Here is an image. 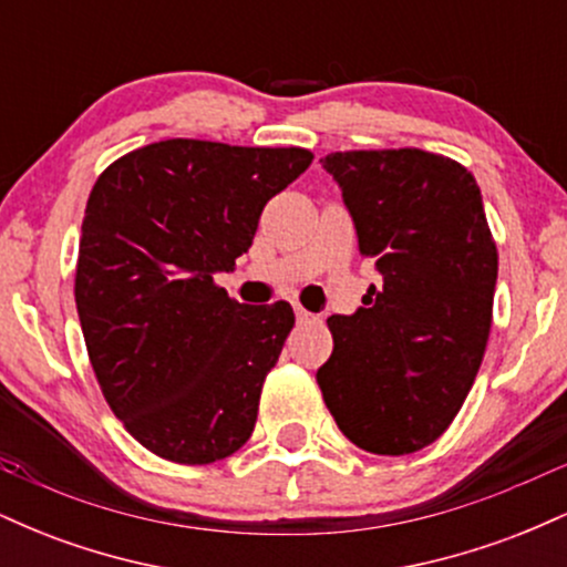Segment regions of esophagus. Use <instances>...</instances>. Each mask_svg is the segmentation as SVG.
<instances>
[{"instance_id":"34e87169","label":"esophagus","mask_w":567,"mask_h":567,"mask_svg":"<svg viewBox=\"0 0 567 567\" xmlns=\"http://www.w3.org/2000/svg\"><path fill=\"white\" fill-rule=\"evenodd\" d=\"M296 320L301 322V324H309V322H317V317L311 315V311H306V309H301V306H296Z\"/></svg>"}]
</instances>
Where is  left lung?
<instances>
[{
	"instance_id": "1",
	"label": "left lung",
	"mask_w": 567,
	"mask_h": 567,
	"mask_svg": "<svg viewBox=\"0 0 567 567\" xmlns=\"http://www.w3.org/2000/svg\"><path fill=\"white\" fill-rule=\"evenodd\" d=\"M360 252L383 282L351 317L333 315V354L317 370L338 429L379 455L432 445L483 365L498 250L464 165L421 148L333 152Z\"/></svg>"
}]
</instances>
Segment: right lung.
Listing matches in <instances>:
<instances>
[{"label": "right lung", "instance_id": "add662e5", "mask_svg": "<svg viewBox=\"0 0 567 567\" xmlns=\"http://www.w3.org/2000/svg\"><path fill=\"white\" fill-rule=\"evenodd\" d=\"M309 148L171 138L97 175L84 207L74 298L109 408L146 451L213 464L250 440L296 315L247 306L213 275L256 237L264 205Z\"/></svg>", "mask_w": 567, "mask_h": 567}]
</instances>
